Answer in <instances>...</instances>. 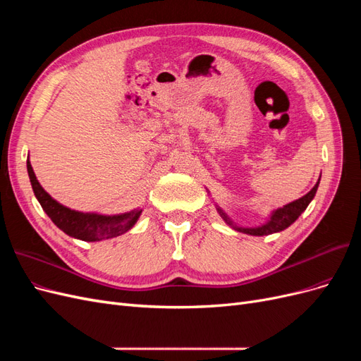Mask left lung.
I'll return each instance as SVG.
<instances>
[{
  "label": "left lung",
  "instance_id": "8db88e82",
  "mask_svg": "<svg viewBox=\"0 0 361 361\" xmlns=\"http://www.w3.org/2000/svg\"><path fill=\"white\" fill-rule=\"evenodd\" d=\"M319 180H321V176L318 179V182H316L314 187L305 194L302 195L301 199L298 200H293L288 204H285L283 207H279V209H274L271 214H269V218L260 226H255V227H243V226H238L231 216H228L220 206L215 204L218 214H220V216L223 218V220L226 221V224L231 226L232 228H235L236 232H241V233H247V235H251V236H265V235H271V233H277V232H281L285 231V228H288L290 224H293L295 221L298 220V216L305 211V207L309 206V203L313 200L316 191H318V187H319Z\"/></svg>",
  "mask_w": 361,
  "mask_h": 361
}]
</instances>
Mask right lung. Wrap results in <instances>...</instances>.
I'll use <instances>...</instances> for the list:
<instances>
[{
  "instance_id": "obj_1",
  "label": "right lung",
  "mask_w": 361,
  "mask_h": 361,
  "mask_svg": "<svg viewBox=\"0 0 361 361\" xmlns=\"http://www.w3.org/2000/svg\"><path fill=\"white\" fill-rule=\"evenodd\" d=\"M27 170L32 191H35L36 199L39 200L43 211L51 218L52 223L56 224L60 231L66 235L81 239L87 243L104 241V239L116 238L126 233L135 226L143 209H133L123 214L105 215L99 212H80L71 209V207L59 203L56 199L42 188L39 183L35 170L31 167L30 159H27Z\"/></svg>"
}]
</instances>
